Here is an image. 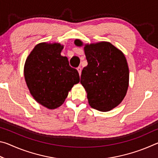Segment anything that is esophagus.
Returning <instances> with one entry per match:
<instances>
[{
  "label": "esophagus",
  "mask_w": 158,
  "mask_h": 158,
  "mask_svg": "<svg viewBox=\"0 0 158 158\" xmlns=\"http://www.w3.org/2000/svg\"><path fill=\"white\" fill-rule=\"evenodd\" d=\"M77 70H78V73L79 74V75H81V67H78V68H77Z\"/></svg>",
  "instance_id": "obj_1"
}]
</instances>
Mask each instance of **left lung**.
<instances>
[{"instance_id": "obj_1", "label": "left lung", "mask_w": 158, "mask_h": 158, "mask_svg": "<svg viewBox=\"0 0 158 158\" xmlns=\"http://www.w3.org/2000/svg\"><path fill=\"white\" fill-rule=\"evenodd\" d=\"M74 44L81 47L82 42ZM88 65L81 72V84L92 108L109 111L121 102L129 85V68L121 50L108 42L85 44Z\"/></svg>"}]
</instances>
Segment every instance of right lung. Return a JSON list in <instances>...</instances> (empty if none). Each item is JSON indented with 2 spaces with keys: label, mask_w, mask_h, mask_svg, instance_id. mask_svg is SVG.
<instances>
[{
  "label": "right lung",
  "mask_w": 158,
  "mask_h": 158,
  "mask_svg": "<svg viewBox=\"0 0 158 158\" xmlns=\"http://www.w3.org/2000/svg\"><path fill=\"white\" fill-rule=\"evenodd\" d=\"M58 43L37 44L26 60L24 77L31 94L37 102L49 109L63 105L68 92L79 82L78 71L60 55Z\"/></svg>",
  "instance_id": "1"
}]
</instances>
